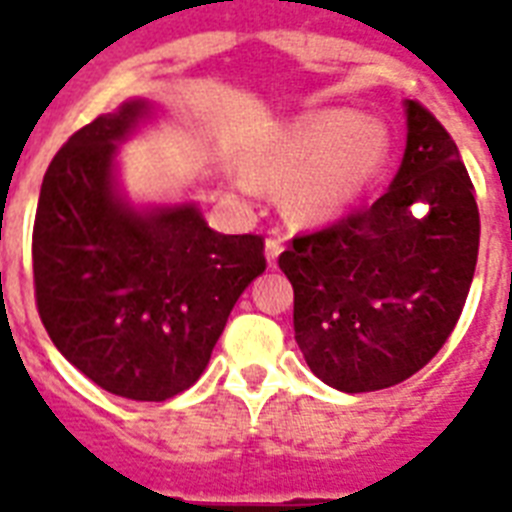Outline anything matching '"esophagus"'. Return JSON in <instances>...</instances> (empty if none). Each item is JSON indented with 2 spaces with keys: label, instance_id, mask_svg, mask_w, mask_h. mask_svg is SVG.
<instances>
[{
  "label": "esophagus",
  "instance_id": "esophagus-1",
  "mask_svg": "<svg viewBox=\"0 0 512 512\" xmlns=\"http://www.w3.org/2000/svg\"><path fill=\"white\" fill-rule=\"evenodd\" d=\"M281 249H284V241L276 239V236H271V239L265 241V257H268V265H276Z\"/></svg>",
  "mask_w": 512,
  "mask_h": 512
}]
</instances>
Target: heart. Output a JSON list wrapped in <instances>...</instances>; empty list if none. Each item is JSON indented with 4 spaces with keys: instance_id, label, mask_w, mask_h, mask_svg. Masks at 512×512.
<instances>
[{
    "instance_id": "heart-1",
    "label": "heart",
    "mask_w": 512,
    "mask_h": 512,
    "mask_svg": "<svg viewBox=\"0 0 512 512\" xmlns=\"http://www.w3.org/2000/svg\"><path fill=\"white\" fill-rule=\"evenodd\" d=\"M388 130L374 119H358L353 111H313L279 135L255 156L257 175L268 183L287 185V207L300 220H329L342 215L380 175L388 159ZM244 191L255 183L241 177Z\"/></svg>"
}]
</instances>
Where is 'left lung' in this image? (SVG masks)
Instances as JSON below:
<instances>
[{"instance_id":"obj_1","label":"left lung","mask_w":512,"mask_h":512,"mask_svg":"<svg viewBox=\"0 0 512 512\" xmlns=\"http://www.w3.org/2000/svg\"><path fill=\"white\" fill-rule=\"evenodd\" d=\"M404 111L406 151L388 191L295 236L279 257L295 289L297 345L342 393L420 372L452 335L476 273L481 220L457 143L417 100Z\"/></svg>"}]
</instances>
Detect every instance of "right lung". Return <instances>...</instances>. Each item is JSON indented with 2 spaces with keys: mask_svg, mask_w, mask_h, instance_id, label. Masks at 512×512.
Listing matches in <instances>:
<instances>
[{
  "mask_svg": "<svg viewBox=\"0 0 512 512\" xmlns=\"http://www.w3.org/2000/svg\"><path fill=\"white\" fill-rule=\"evenodd\" d=\"M151 114L148 100H127L68 138L44 172L31 241L36 308L55 348L132 401L191 388L265 271L263 236L212 231L196 201H127L116 143Z\"/></svg>",
  "mask_w": 512,
  "mask_h": 512,
  "instance_id": "obj_1",
  "label": "right lung"
}]
</instances>
